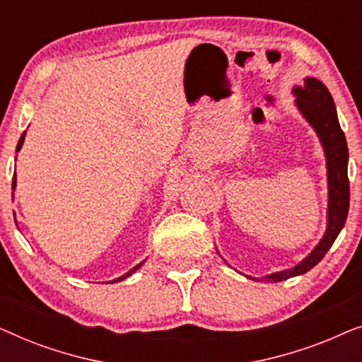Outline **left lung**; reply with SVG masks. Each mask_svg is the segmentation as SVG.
Listing matches in <instances>:
<instances>
[{"mask_svg":"<svg viewBox=\"0 0 362 362\" xmlns=\"http://www.w3.org/2000/svg\"><path fill=\"white\" fill-rule=\"evenodd\" d=\"M293 95L296 97V107L306 122L315 128L321 145H323L326 156V170H328V226L323 239L311 250V254L291 269L275 272L264 276V279L252 280L264 281H281L291 276L303 275L313 269L318 262L326 255L329 247L334 244L336 237L344 227L346 217L349 211V180H348V143L339 127L338 113H336L334 100L323 82L315 77H306L303 86L293 87Z\"/></svg>","mask_w":362,"mask_h":362,"instance_id":"8db88e82","label":"left lung"}]
</instances>
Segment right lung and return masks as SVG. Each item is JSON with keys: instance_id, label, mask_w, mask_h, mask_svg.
Masks as SVG:
<instances>
[{"instance_id": "1", "label": "right lung", "mask_w": 362, "mask_h": 362, "mask_svg": "<svg viewBox=\"0 0 362 362\" xmlns=\"http://www.w3.org/2000/svg\"><path fill=\"white\" fill-rule=\"evenodd\" d=\"M24 135H26V133H23V135H21V138H19V141H18V146H16V151H19V150H21V146H23V143H24ZM14 187H16V173H14V176H13V189H14ZM143 264H145V260H143V262H141V264H138L136 267H133V269H132V270H128L125 275H122V276H118V279H115V280H112V284H117V281H122V280H125V279H127V276H130L132 274H135V272H136L138 269H140V267H141Z\"/></svg>"}]
</instances>
